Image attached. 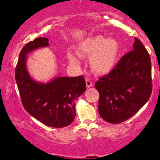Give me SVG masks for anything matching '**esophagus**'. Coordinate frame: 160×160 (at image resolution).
I'll list each match as a JSON object with an SVG mask.
<instances>
[{
    "mask_svg": "<svg viewBox=\"0 0 160 160\" xmlns=\"http://www.w3.org/2000/svg\"><path fill=\"white\" fill-rule=\"evenodd\" d=\"M86 85H87V88H89V87L93 86V84L90 80L88 79V78H87V79H86Z\"/></svg>",
    "mask_w": 160,
    "mask_h": 160,
    "instance_id": "1",
    "label": "esophagus"
}]
</instances>
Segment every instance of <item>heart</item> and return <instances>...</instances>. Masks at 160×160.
Returning a JSON list of instances; mask_svg holds the SVG:
<instances>
[{"mask_svg":"<svg viewBox=\"0 0 160 160\" xmlns=\"http://www.w3.org/2000/svg\"><path fill=\"white\" fill-rule=\"evenodd\" d=\"M78 54L91 57L90 67L97 74H106L114 68L119 53V45L114 39L97 36L85 39L78 47ZM68 59L73 64L79 62L78 58L71 52Z\"/></svg>","mask_w":160,"mask_h":160,"instance_id":"1","label":"heart"}]
</instances>
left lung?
<instances>
[{
	"label": "left lung",
	"mask_w": 160,
	"mask_h": 160,
	"mask_svg": "<svg viewBox=\"0 0 160 160\" xmlns=\"http://www.w3.org/2000/svg\"><path fill=\"white\" fill-rule=\"evenodd\" d=\"M95 86L100 94L98 111L105 121L119 124L137 113L152 92L151 58L141 41L135 38L132 51Z\"/></svg>",
	"instance_id": "8db88e82"
}]
</instances>
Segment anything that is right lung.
Listing matches in <instances>:
<instances>
[{"label": "right lung", "instance_id": "right-lung-1", "mask_svg": "<svg viewBox=\"0 0 160 160\" xmlns=\"http://www.w3.org/2000/svg\"><path fill=\"white\" fill-rule=\"evenodd\" d=\"M48 46L49 39L41 37L25 44L19 54L15 78L25 110L46 125L61 128L74 120V100L85 91L86 82L83 76L57 77L48 83L32 79L26 66L27 54Z\"/></svg>", "mask_w": 160, "mask_h": 160}]
</instances>
